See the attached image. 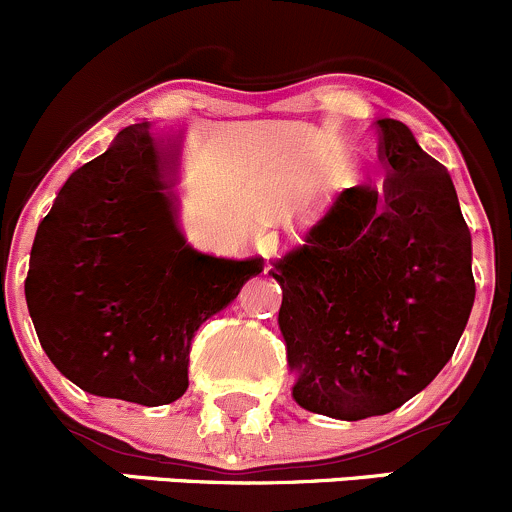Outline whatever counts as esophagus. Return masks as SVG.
Listing matches in <instances>:
<instances>
[{
    "mask_svg": "<svg viewBox=\"0 0 512 512\" xmlns=\"http://www.w3.org/2000/svg\"><path fill=\"white\" fill-rule=\"evenodd\" d=\"M282 245H285V242H282V237L277 235V232H265V235L260 237V252L267 257V260L280 255Z\"/></svg>",
    "mask_w": 512,
    "mask_h": 512,
    "instance_id": "34e87169",
    "label": "esophagus"
}]
</instances>
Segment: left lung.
I'll list each match as a JSON object with an SVG mask.
<instances>
[{"label": "left lung", "mask_w": 512, "mask_h": 512, "mask_svg": "<svg viewBox=\"0 0 512 512\" xmlns=\"http://www.w3.org/2000/svg\"><path fill=\"white\" fill-rule=\"evenodd\" d=\"M384 188H347L275 262L292 399L339 421L381 416L453 356L476 282L448 170L406 123L381 118Z\"/></svg>", "instance_id": "8db88e82"}]
</instances>
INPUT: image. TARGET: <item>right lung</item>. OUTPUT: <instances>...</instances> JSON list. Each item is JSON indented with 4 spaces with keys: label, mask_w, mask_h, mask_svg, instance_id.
<instances>
[{
    "label": "right lung",
    "mask_w": 512,
    "mask_h": 512,
    "mask_svg": "<svg viewBox=\"0 0 512 512\" xmlns=\"http://www.w3.org/2000/svg\"><path fill=\"white\" fill-rule=\"evenodd\" d=\"M151 123L76 168L36 230L27 307L41 349L79 389L163 406L188 389L190 344L262 257L193 250L173 218V163Z\"/></svg>",
    "instance_id": "1"
}]
</instances>
